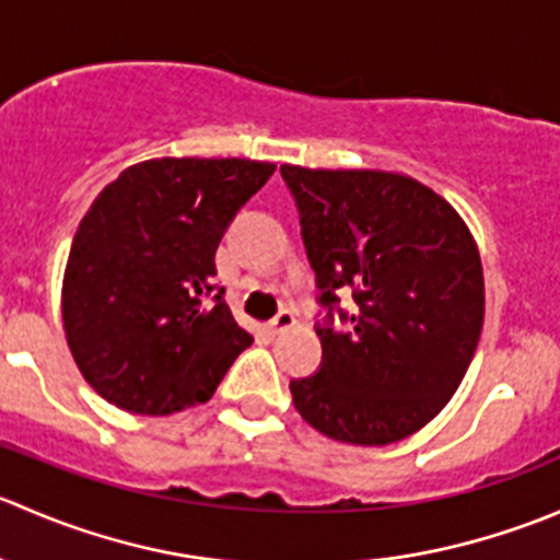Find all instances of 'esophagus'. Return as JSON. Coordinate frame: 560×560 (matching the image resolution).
<instances>
[{
	"instance_id": "obj_1",
	"label": "esophagus",
	"mask_w": 560,
	"mask_h": 560,
	"mask_svg": "<svg viewBox=\"0 0 560 560\" xmlns=\"http://www.w3.org/2000/svg\"><path fill=\"white\" fill-rule=\"evenodd\" d=\"M268 327L270 332H276V336H279V332L292 330V327H295V314H292L290 308H281V312L268 322Z\"/></svg>"
}]
</instances>
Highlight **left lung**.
Returning a JSON list of instances; mask_svg holds the SVG:
<instances>
[{
    "label": "left lung",
    "instance_id": "obj_1",
    "mask_svg": "<svg viewBox=\"0 0 560 560\" xmlns=\"http://www.w3.org/2000/svg\"><path fill=\"white\" fill-rule=\"evenodd\" d=\"M316 273L322 365L292 380L303 420L336 442L382 447L447 406L477 352L482 259L466 222L420 180L385 171L281 165ZM355 308H337L338 291ZM350 327L336 331L331 314Z\"/></svg>",
    "mask_w": 560,
    "mask_h": 560
}]
</instances>
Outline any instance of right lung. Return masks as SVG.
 I'll use <instances>...</instances> for the list:
<instances>
[{"mask_svg": "<svg viewBox=\"0 0 560 560\" xmlns=\"http://www.w3.org/2000/svg\"><path fill=\"white\" fill-rule=\"evenodd\" d=\"M273 162L162 156L127 167L78 224L61 284L70 352L107 404H206L254 338L217 287L224 230Z\"/></svg>", "mask_w": 560, "mask_h": 560, "instance_id": "right-lung-1", "label": "right lung"}]
</instances>
